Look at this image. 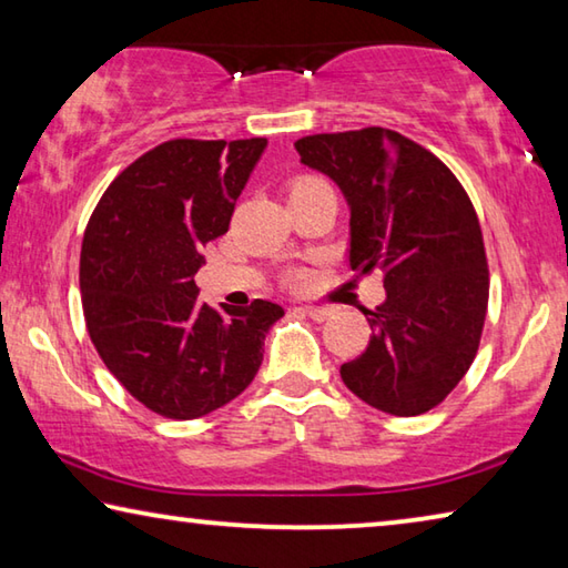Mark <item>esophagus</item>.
Here are the masks:
<instances>
[{
	"label": "esophagus",
	"mask_w": 568,
	"mask_h": 568,
	"mask_svg": "<svg viewBox=\"0 0 568 568\" xmlns=\"http://www.w3.org/2000/svg\"><path fill=\"white\" fill-rule=\"evenodd\" d=\"M301 311H303L305 315H311V318L318 321V323L333 318V313H335L333 307H323V305H305V307H301Z\"/></svg>",
	"instance_id": "obj_1"
}]
</instances>
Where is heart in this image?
Here are the masks:
<instances>
[{
    "mask_svg": "<svg viewBox=\"0 0 568 568\" xmlns=\"http://www.w3.org/2000/svg\"><path fill=\"white\" fill-rule=\"evenodd\" d=\"M328 182H325L323 178L318 175H297L293 182H291V195H295V192H307V190H315V187H325Z\"/></svg>",
    "mask_w": 568,
    "mask_h": 568,
    "instance_id": "b5f03b06",
    "label": "heart"
}]
</instances>
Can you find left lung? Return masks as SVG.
Here are the masks:
<instances>
[{
	"mask_svg": "<svg viewBox=\"0 0 568 568\" xmlns=\"http://www.w3.org/2000/svg\"><path fill=\"white\" fill-rule=\"evenodd\" d=\"M295 150L348 200L351 267L386 287V303L363 311L373 338L341 365L343 383L390 416L436 408L474 363L488 307L468 192L434 152L386 128L307 134Z\"/></svg>",
	"mask_w": 568,
	"mask_h": 568,
	"instance_id": "obj_1",
	"label": "left lung"
}]
</instances>
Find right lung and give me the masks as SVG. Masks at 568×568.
<instances>
[{"label":"right lung","mask_w":568,"mask_h":568,"mask_svg":"<svg viewBox=\"0 0 568 568\" xmlns=\"http://www.w3.org/2000/svg\"><path fill=\"white\" fill-rule=\"evenodd\" d=\"M265 138L168 140L124 168L84 230L80 291L88 333L132 398L175 420L240 396L285 311L267 301H197L205 243L227 233Z\"/></svg>","instance_id":"right-lung-1"}]
</instances>
